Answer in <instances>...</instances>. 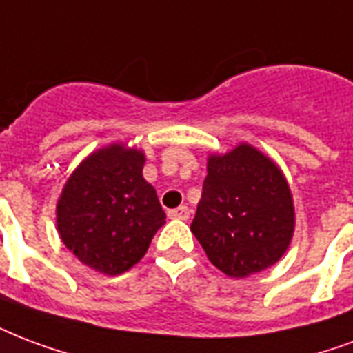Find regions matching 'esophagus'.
Returning a JSON list of instances; mask_svg holds the SVG:
<instances>
[{
	"label": "esophagus",
	"mask_w": 353,
	"mask_h": 353,
	"mask_svg": "<svg viewBox=\"0 0 353 353\" xmlns=\"http://www.w3.org/2000/svg\"><path fill=\"white\" fill-rule=\"evenodd\" d=\"M168 216H170V219H177V220H187L188 216H190V209H188L187 205L177 207V209H172V211H168Z\"/></svg>",
	"instance_id": "1"
}]
</instances>
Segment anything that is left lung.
<instances>
[{
  "label": "left lung",
  "mask_w": 353,
  "mask_h": 353,
  "mask_svg": "<svg viewBox=\"0 0 353 353\" xmlns=\"http://www.w3.org/2000/svg\"><path fill=\"white\" fill-rule=\"evenodd\" d=\"M190 231L207 257L231 278L272 266L294 231V207L283 174L255 148L212 155Z\"/></svg>",
  "instance_id": "8db88e82"
}]
</instances>
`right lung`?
Returning <instances> with one entry per match:
<instances>
[{"label": "right lung", "instance_id": "obj_1", "mask_svg": "<svg viewBox=\"0 0 353 353\" xmlns=\"http://www.w3.org/2000/svg\"><path fill=\"white\" fill-rule=\"evenodd\" d=\"M144 155L114 144L83 161L57 205L61 239L81 263L107 276L137 265L166 214L142 177Z\"/></svg>", "mask_w": 353, "mask_h": 353}]
</instances>
